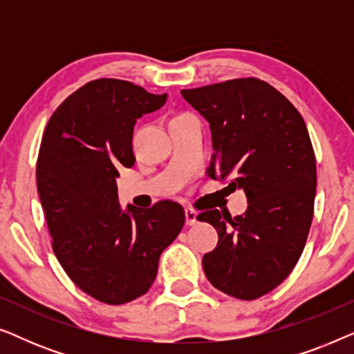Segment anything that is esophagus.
<instances>
[{
	"instance_id": "obj_1",
	"label": "esophagus",
	"mask_w": 354,
	"mask_h": 354,
	"mask_svg": "<svg viewBox=\"0 0 354 354\" xmlns=\"http://www.w3.org/2000/svg\"><path fill=\"white\" fill-rule=\"evenodd\" d=\"M185 221H187V225H195L198 222L196 212L190 209V207H187V209H185Z\"/></svg>"
}]
</instances>
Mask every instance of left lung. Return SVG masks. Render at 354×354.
<instances>
[{
    "mask_svg": "<svg viewBox=\"0 0 354 354\" xmlns=\"http://www.w3.org/2000/svg\"><path fill=\"white\" fill-rule=\"evenodd\" d=\"M209 122L207 177L243 188L248 209H209L198 221L219 234L203 269L217 290L256 299L283 282L297 266L313 222L316 156L298 109L268 82L246 77L180 91Z\"/></svg>",
    "mask_w": 354,
    "mask_h": 354,
    "instance_id": "left-lung-1",
    "label": "left lung"
}]
</instances>
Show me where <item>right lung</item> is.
Instances as JSON below:
<instances>
[{"instance_id":"obj_1","label":"right lung","mask_w":354,"mask_h":354,"mask_svg":"<svg viewBox=\"0 0 354 354\" xmlns=\"http://www.w3.org/2000/svg\"><path fill=\"white\" fill-rule=\"evenodd\" d=\"M119 79L91 80L57 106L37 159V188L51 246L69 279L106 304L133 301L151 288L159 256L180 234L185 211L162 200L120 209V167H132L133 125L166 103Z\"/></svg>"}]
</instances>
